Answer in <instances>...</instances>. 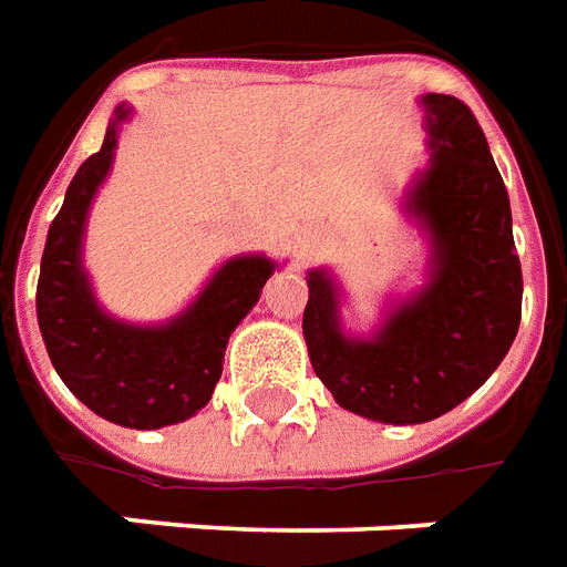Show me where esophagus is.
<instances>
[{"mask_svg": "<svg viewBox=\"0 0 567 567\" xmlns=\"http://www.w3.org/2000/svg\"><path fill=\"white\" fill-rule=\"evenodd\" d=\"M317 244H320V235H317V231H311V235H305L302 250H315Z\"/></svg>", "mask_w": 567, "mask_h": 567, "instance_id": "esophagus-1", "label": "esophagus"}]
</instances>
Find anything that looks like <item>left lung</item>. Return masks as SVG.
Segmentation results:
<instances>
[{
  "instance_id": "8db88e82",
  "label": "left lung",
  "mask_w": 567,
  "mask_h": 567,
  "mask_svg": "<svg viewBox=\"0 0 567 567\" xmlns=\"http://www.w3.org/2000/svg\"><path fill=\"white\" fill-rule=\"evenodd\" d=\"M431 162L400 198L427 244L424 284L391 299L369 332L344 327L332 268L308 271L302 332L332 400L381 424L452 412L501 367L522 317L513 213L483 127L449 94L419 97Z\"/></svg>"
}]
</instances>
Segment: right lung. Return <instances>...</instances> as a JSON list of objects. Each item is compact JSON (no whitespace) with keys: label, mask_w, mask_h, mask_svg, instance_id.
<instances>
[{"label":"right lung","mask_w":567,"mask_h":567,"mask_svg":"<svg viewBox=\"0 0 567 567\" xmlns=\"http://www.w3.org/2000/svg\"><path fill=\"white\" fill-rule=\"evenodd\" d=\"M127 118L131 106L122 103L100 152L72 176L63 207L48 228L35 315L58 375L91 412L122 427L158 431L210 403L228 336L259 302L277 262L265 252L231 256L164 323H131L110 315L84 268V228Z\"/></svg>","instance_id":"obj_1"}]
</instances>
